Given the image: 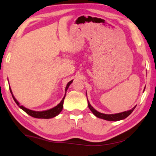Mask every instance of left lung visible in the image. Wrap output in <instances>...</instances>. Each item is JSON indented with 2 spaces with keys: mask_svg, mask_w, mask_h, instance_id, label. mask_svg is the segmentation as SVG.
Masks as SVG:
<instances>
[{
  "mask_svg": "<svg viewBox=\"0 0 156 156\" xmlns=\"http://www.w3.org/2000/svg\"><path fill=\"white\" fill-rule=\"evenodd\" d=\"M88 107L96 117L103 119H105L107 121H119V120H122V119H125L127 117H128V116H129L130 114L133 112V111L134 110L136 106H135L134 108H133L132 109L130 110L125 111V112H123L121 113L112 114V115H106V114H103V113L98 112V111H96L94 108L92 106L90 105V103L89 101H88Z\"/></svg>",
  "mask_w": 156,
  "mask_h": 156,
  "instance_id": "left-lung-1",
  "label": "left lung"
}]
</instances>
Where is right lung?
Instances as JSON below:
<instances>
[{
	"label": "right lung",
	"instance_id": "right-lung-1",
	"mask_svg": "<svg viewBox=\"0 0 156 156\" xmlns=\"http://www.w3.org/2000/svg\"><path fill=\"white\" fill-rule=\"evenodd\" d=\"M72 82H73V80H71L70 82H69L67 83V85H66V89H65V91H66V90H68L69 85H70V84L72 83ZM9 90H10V92L12 94V98H13V99L14 100V101H15V103H16L17 105H18L19 107L21 108V109H22L23 111H25V112H26L27 114H28V115H29L30 116H31V117H33L38 118V119H50V118H53L54 117H56L57 115H58L60 113L61 111L62 110L64 100H65L66 94H65V96H64V98H62V100L61 101V102L59 103L58 105L55 106V107L51 108V109H50V110H45V111H40V112H39V111H34V110H29V109H28V108L23 107V105H20V104H19V103L16 101V98H14L13 94H12V91L11 90L10 87H9Z\"/></svg>",
	"mask_w": 156,
	"mask_h": 156
}]
</instances>
